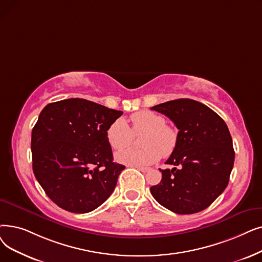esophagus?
<instances>
[{
	"instance_id": "34e87169",
	"label": "esophagus",
	"mask_w": 262,
	"mask_h": 262,
	"mask_svg": "<svg viewBox=\"0 0 262 262\" xmlns=\"http://www.w3.org/2000/svg\"><path fill=\"white\" fill-rule=\"evenodd\" d=\"M137 169L140 170L141 172H146V171H149V170H150V168H147V167H137Z\"/></svg>"
}]
</instances>
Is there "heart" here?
Masks as SVG:
<instances>
[{
  "instance_id": "1",
  "label": "heart",
  "mask_w": 262,
  "mask_h": 262,
  "mask_svg": "<svg viewBox=\"0 0 262 262\" xmlns=\"http://www.w3.org/2000/svg\"><path fill=\"white\" fill-rule=\"evenodd\" d=\"M132 128L123 119L113 122L107 130V139L113 150H122L116 159L124 165L141 167L151 165L162 156L171 155L178 144V132L166 125V120L152 111H139L130 117ZM144 134L142 150L125 149L133 140V135ZM124 148L125 150H123Z\"/></svg>"
}]
</instances>
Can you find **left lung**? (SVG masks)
Returning <instances> with one entry per match:
<instances>
[{"label":"left lung","mask_w":262,"mask_h":262,"mask_svg":"<svg viewBox=\"0 0 262 262\" xmlns=\"http://www.w3.org/2000/svg\"><path fill=\"white\" fill-rule=\"evenodd\" d=\"M171 120L178 144L159 169L162 181L150 188L155 200L177 214L207 209L228 185L234 163L232 138L225 121L197 100L180 98L151 108ZM178 168H176V166Z\"/></svg>","instance_id":"1"}]
</instances>
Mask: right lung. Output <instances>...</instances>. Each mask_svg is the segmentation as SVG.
<instances>
[{"label": "right lung", "mask_w": 262, "mask_h": 262, "mask_svg": "<svg viewBox=\"0 0 262 262\" xmlns=\"http://www.w3.org/2000/svg\"><path fill=\"white\" fill-rule=\"evenodd\" d=\"M122 115L82 98L41 110L32 129L33 171L56 206L88 213L112 194L125 166L113 163L107 130Z\"/></svg>", "instance_id": "obj_1"}]
</instances>
